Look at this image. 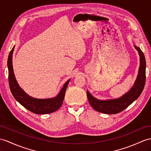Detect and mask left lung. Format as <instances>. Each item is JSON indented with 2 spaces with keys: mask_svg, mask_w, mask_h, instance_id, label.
<instances>
[{
  "mask_svg": "<svg viewBox=\"0 0 151 151\" xmlns=\"http://www.w3.org/2000/svg\"><path fill=\"white\" fill-rule=\"evenodd\" d=\"M140 58V65L137 79L133 88L120 98L108 101H101L93 97L89 91H86L90 104L97 111L106 114H116L122 111L137 100L142 93L145 84L146 62L145 56L139 47L134 46Z\"/></svg>",
  "mask_w": 151,
  "mask_h": 151,
  "instance_id": "left-lung-1",
  "label": "left lung"
}]
</instances>
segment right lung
<instances>
[{
    "label": "right lung",
    "mask_w": 151,
    "mask_h": 151,
    "mask_svg": "<svg viewBox=\"0 0 151 151\" xmlns=\"http://www.w3.org/2000/svg\"><path fill=\"white\" fill-rule=\"evenodd\" d=\"M14 46L10 51L8 59V79L10 90L14 98L29 111L35 114H49L53 113L60 108L63 102L65 91L70 81L66 82L61 91L57 96L52 99H38L32 98L25 93L18 86L14 75L12 65V55Z\"/></svg>",
    "instance_id": "1"
}]
</instances>
